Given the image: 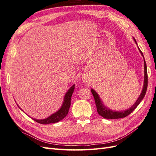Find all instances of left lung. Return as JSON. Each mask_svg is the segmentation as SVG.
I'll return each instance as SVG.
<instances>
[{"mask_svg":"<svg viewBox=\"0 0 156 156\" xmlns=\"http://www.w3.org/2000/svg\"><path fill=\"white\" fill-rule=\"evenodd\" d=\"M134 39L135 42L136 39ZM137 44V43H136ZM140 52L141 54L143 56L142 52L140 51V49H139ZM147 66H146V63L144 60V87L142 89V91L138 99H137V101H136L134 104L132 106L130 109H127L126 111H113L109 110L108 109H107L106 107L102 104V103L101 101V99L99 98V95L98 94L95 92V90L93 89L91 90V93L93 94V96L94 98V100L95 103V105H96L97 107V111L99 115H101V117L105 119H120V118H125L128 115H130L133 111L136 108L137 106L140 104V103L142 100L143 98H144L145 94L146 93V90H147Z\"/></svg>","mask_w":156,"mask_h":156,"instance_id":"left-lung-1","label":"left lung"}]
</instances>
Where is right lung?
I'll list each match as a JSON object with an SVG mask.
<instances>
[{
    "instance_id": "1",
    "label": "right lung",
    "mask_w": 156,
    "mask_h": 156,
    "mask_svg": "<svg viewBox=\"0 0 156 156\" xmlns=\"http://www.w3.org/2000/svg\"><path fill=\"white\" fill-rule=\"evenodd\" d=\"M74 86L75 85H73L69 90V91H67V93L66 94L65 96V99H64L65 100H64L63 104L61 107V108L60 109L59 111H58L57 113L51 115L49 117H48L45 119L38 120V119H33L34 121H36L38 123L43 124V125H47V124L57 122L65 118L67 115L68 113H69V110L70 106L71 97H72V94H73L74 90Z\"/></svg>"
}]
</instances>
